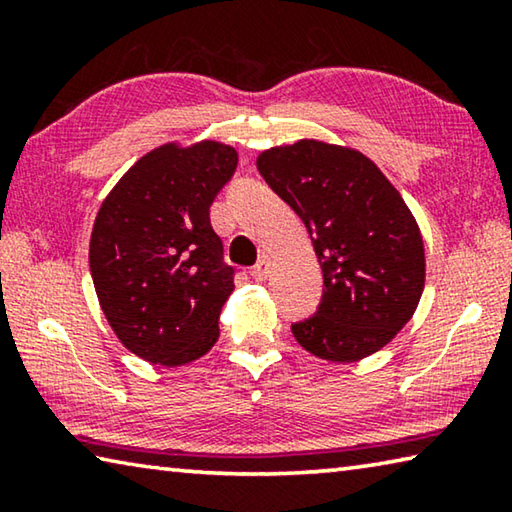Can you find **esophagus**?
<instances>
[{
    "label": "esophagus",
    "mask_w": 512,
    "mask_h": 512,
    "mask_svg": "<svg viewBox=\"0 0 512 512\" xmlns=\"http://www.w3.org/2000/svg\"><path fill=\"white\" fill-rule=\"evenodd\" d=\"M271 255H262V259H259V262L253 266V277L257 282H264L266 277H268V273H271Z\"/></svg>",
    "instance_id": "1"
}]
</instances>
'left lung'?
<instances>
[{
	"instance_id": "1",
	"label": "left lung",
	"mask_w": 512,
	"mask_h": 512,
	"mask_svg": "<svg viewBox=\"0 0 512 512\" xmlns=\"http://www.w3.org/2000/svg\"><path fill=\"white\" fill-rule=\"evenodd\" d=\"M323 268V302L291 327L309 354L354 363L391 343L418 309L427 275L420 225L368 155L305 137L257 155Z\"/></svg>"
}]
</instances>
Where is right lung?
<instances>
[{"mask_svg":"<svg viewBox=\"0 0 512 512\" xmlns=\"http://www.w3.org/2000/svg\"><path fill=\"white\" fill-rule=\"evenodd\" d=\"M235 146L167 142L142 155L103 198L90 271L108 325L126 350L176 368L219 339L235 291L210 205L237 169Z\"/></svg>","mask_w":512,"mask_h":512,"instance_id":"obj_1","label":"right lung"}]
</instances>
